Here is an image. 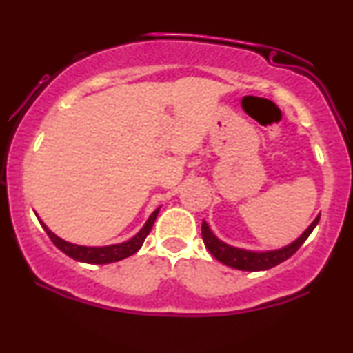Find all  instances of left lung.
Segmentation results:
<instances>
[{
    "label": "left lung",
    "mask_w": 353,
    "mask_h": 353,
    "mask_svg": "<svg viewBox=\"0 0 353 353\" xmlns=\"http://www.w3.org/2000/svg\"><path fill=\"white\" fill-rule=\"evenodd\" d=\"M319 219L320 216L315 217L314 222L303 230L301 237L295 239L292 244L282 247V249L265 250V252H255V250L239 249V247L225 244L221 239L214 236V232L209 229L208 222L205 221H202V239H204V244L208 247L209 252L212 254L219 262L232 267V269L257 272V270L272 269V267L279 265L281 262L287 261L289 257H292V255L299 250V247L307 241V237L310 236V232L315 229V225L319 224Z\"/></svg>",
    "instance_id": "8db88e82"
}]
</instances>
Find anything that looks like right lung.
<instances>
[{
	"instance_id": "obj_1",
	"label": "right lung",
	"mask_w": 353,
	"mask_h": 353,
	"mask_svg": "<svg viewBox=\"0 0 353 353\" xmlns=\"http://www.w3.org/2000/svg\"><path fill=\"white\" fill-rule=\"evenodd\" d=\"M157 214H159V208L149 216L148 222L144 224V228L136 234L134 237H131L129 241L121 242V244H112V245H104V247H86V245H78L71 244V242L63 241V239L52 234L50 229L46 228V224L39 219V224L43 225V229L46 230V234L50 236L51 242L54 244L61 252L70 255L71 259L79 262H86V264H111V262L123 261V259L129 257V255L136 254L144 244L145 237L151 232L154 221H156Z\"/></svg>"
}]
</instances>
